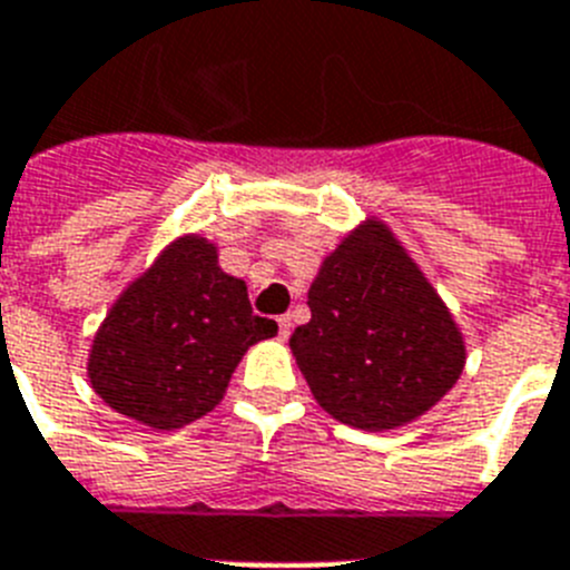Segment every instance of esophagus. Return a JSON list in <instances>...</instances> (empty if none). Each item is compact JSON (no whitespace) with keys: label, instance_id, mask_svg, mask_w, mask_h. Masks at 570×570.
Wrapping results in <instances>:
<instances>
[{"label":"esophagus","instance_id":"esophagus-1","mask_svg":"<svg viewBox=\"0 0 570 570\" xmlns=\"http://www.w3.org/2000/svg\"><path fill=\"white\" fill-rule=\"evenodd\" d=\"M278 333H281V338H289V333H292L289 315H281V318H278Z\"/></svg>","mask_w":570,"mask_h":570}]
</instances>
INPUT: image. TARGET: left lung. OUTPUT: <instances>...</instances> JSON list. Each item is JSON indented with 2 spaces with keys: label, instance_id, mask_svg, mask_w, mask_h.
Wrapping results in <instances>:
<instances>
[{
  "label": "left lung",
  "instance_id": "obj_1",
  "mask_svg": "<svg viewBox=\"0 0 570 570\" xmlns=\"http://www.w3.org/2000/svg\"><path fill=\"white\" fill-rule=\"evenodd\" d=\"M306 298L313 318L292 333L289 350L315 402L341 424L404 428L462 375V330L379 217L324 257Z\"/></svg>",
  "mask_w": 570,
  "mask_h": 570
}]
</instances>
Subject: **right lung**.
I'll use <instances>...</instances> for the list:
<instances>
[{"label":"right lung","mask_w":570,"mask_h":570,"mask_svg":"<svg viewBox=\"0 0 570 570\" xmlns=\"http://www.w3.org/2000/svg\"><path fill=\"white\" fill-rule=\"evenodd\" d=\"M272 335L278 324L252 313L217 246L183 235L114 301L94 335L88 381L120 415L177 430L212 413L246 350Z\"/></svg>","instance_id":"1"}]
</instances>
